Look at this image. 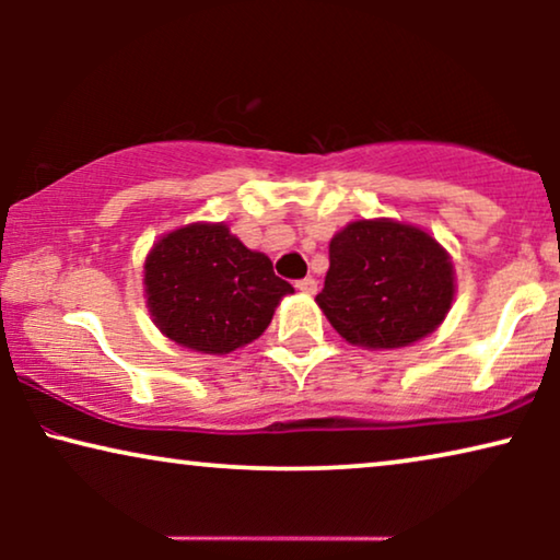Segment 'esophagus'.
<instances>
[{"instance_id":"1","label":"esophagus","mask_w":560,"mask_h":560,"mask_svg":"<svg viewBox=\"0 0 560 560\" xmlns=\"http://www.w3.org/2000/svg\"><path fill=\"white\" fill-rule=\"evenodd\" d=\"M295 288L301 290V293H305V295H313V293H316L318 282L313 280V278H303V280H298V282H295Z\"/></svg>"}]
</instances>
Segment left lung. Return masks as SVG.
Listing matches in <instances>:
<instances>
[{
	"mask_svg": "<svg viewBox=\"0 0 560 560\" xmlns=\"http://www.w3.org/2000/svg\"><path fill=\"white\" fill-rule=\"evenodd\" d=\"M331 267L316 295L349 343L400 349L439 328L454 301L446 249L418 226L354 221L328 247Z\"/></svg>",
	"mask_w": 560,
	"mask_h": 560,
	"instance_id": "left-lung-1",
	"label": "left lung"
}]
</instances>
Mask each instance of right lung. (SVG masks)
Wrapping results in <instances>:
<instances>
[{"label": "right lung", "instance_id": "right-lung-1", "mask_svg": "<svg viewBox=\"0 0 560 560\" xmlns=\"http://www.w3.org/2000/svg\"><path fill=\"white\" fill-rule=\"evenodd\" d=\"M144 293L167 339L203 354L255 341L293 285L224 224H190L165 234L144 262Z\"/></svg>", "mask_w": 560, "mask_h": 560}]
</instances>
